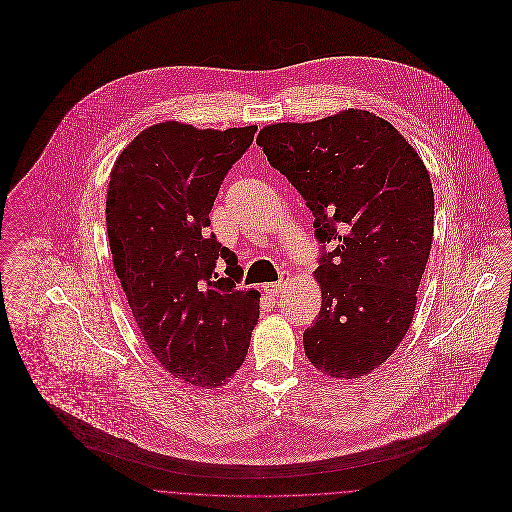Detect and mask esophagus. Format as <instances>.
<instances>
[{
	"label": "esophagus",
	"mask_w": 512,
	"mask_h": 512,
	"mask_svg": "<svg viewBox=\"0 0 512 512\" xmlns=\"http://www.w3.org/2000/svg\"><path fill=\"white\" fill-rule=\"evenodd\" d=\"M284 284H286V280H280V282H272V284H266V286H264V292L274 297V295H278V293L282 292Z\"/></svg>",
	"instance_id": "34e87169"
}]
</instances>
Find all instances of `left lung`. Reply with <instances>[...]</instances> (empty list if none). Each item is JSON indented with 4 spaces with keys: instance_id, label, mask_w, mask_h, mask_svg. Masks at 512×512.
<instances>
[{
    "instance_id": "8db88e82",
    "label": "left lung",
    "mask_w": 512,
    "mask_h": 512,
    "mask_svg": "<svg viewBox=\"0 0 512 512\" xmlns=\"http://www.w3.org/2000/svg\"><path fill=\"white\" fill-rule=\"evenodd\" d=\"M256 144L313 213L321 311L303 333L307 359L359 378L404 339L434 238V189L398 130L366 112L260 130Z\"/></svg>"
}]
</instances>
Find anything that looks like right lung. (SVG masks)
Instances as JSON below:
<instances>
[{
    "instance_id": "right-lung-1",
    "label": "right lung",
    "mask_w": 512,
    "mask_h": 512,
    "mask_svg": "<svg viewBox=\"0 0 512 512\" xmlns=\"http://www.w3.org/2000/svg\"><path fill=\"white\" fill-rule=\"evenodd\" d=\"M256 130L161 122L110 173L106 228L134 319L165 370L203 388L234 376L260 315V293L236 288L238 258L209 230L220 185Z\"/></svg>"
}]
</instances>
